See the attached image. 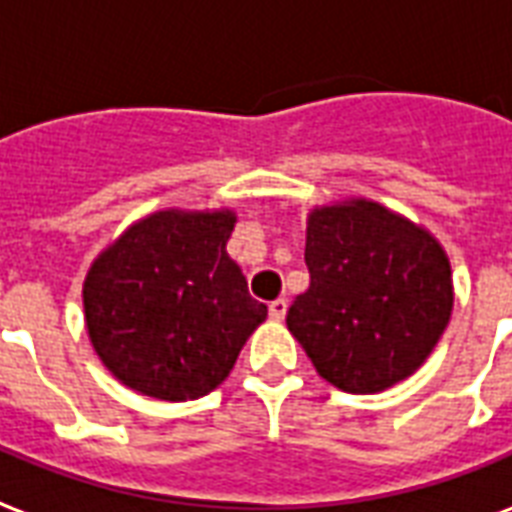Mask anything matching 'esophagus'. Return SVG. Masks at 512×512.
<instances>
[{
  "mask_svg": "<svg viewBox=\"0 0 512 512\" xmlns=\"http://www.w3.org/2000/svg\"><path fill=\"white\" fill-rule=\"evenodd\" d=\"M268 314H271V320L282 323V320H285V314H287L285 298H276V301H271V304H268Z\"/></svg>",
  "mask_w": 512,
  "mask_h": 512,
  "instance_id": "obj_1",
  "label": "esophagus"
}]
</instances>
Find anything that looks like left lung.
<instances>
[{"label":"left lung","mask_w":512,"mask_h":512,"mask_svg":"<svg viewBox=\"0 0 512 512\" xmlns=\"http://www.w3.org/2000/svg\"><path fill=\"white\" fill-rule=\"evenodd\" d=\"M309 290L287 328L325 382L380 393L426 363L453 314L448 252L418 222L369 198L306 214Z\"/></svg>","instance_id":"left-lung-1"}]
</instances>
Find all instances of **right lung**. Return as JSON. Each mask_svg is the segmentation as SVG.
I'll use <instances>...</instances> for the list:
<instances>
[{
    "mask_svg": "<svg viewBox=\"0 0 512 512\" xmlns=\"http://www.w3.org/2000/svg\"><path fill=\"white\" fill-rule=\"evenodd\" d=\"M233 208H162L132 222L83 279V320L102 366L132 391L192 401L233 372L268 317L227 241Z\"/></svg>",
    "mask_w": 512,
    "mask_h": 512,
    "instance_id": "obj_1",
    "label": "right lung"
}]
</instances>
